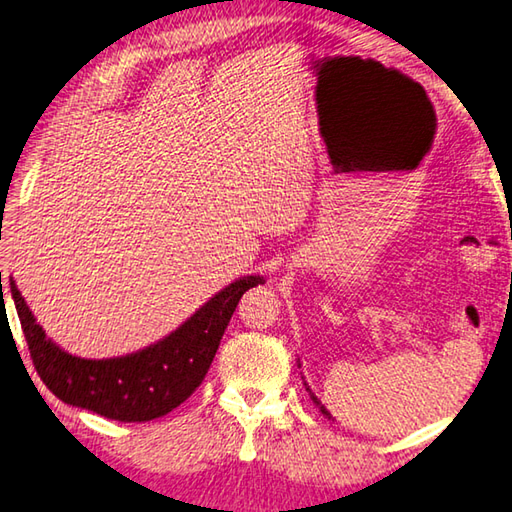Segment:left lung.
<instances>
[{
	"instance_id": "left-lung-1",
	"label": "left lung",
	"mask_w": 512,
	"mask_h": 512,
	"mask_svg": "<svg viewBox=\"0 0 512 512\" xmlns=\"http://www.w3.org/2000/svg\"><path fill=\"white\" fill-rule=\"evenodd\" d=\"M298 365H301V361H298ZM305 390H307V392H310V397H312V401L316 403V406H318V408H321V412L325 414V417H327V419H332V414H330V412H327V410H325V406H323V403H321V401H318V399L314 397V392L310 390V385H307V383H305Z\"/></svg>"
}]
</instances>
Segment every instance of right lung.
I'll list each match as a JSON object with an SVG mask.
<instances>
[{"label":"right lung","instance_id":"right-lung-1","mask_svg":"<svg viewBox=\"0 0 512 512\" xmlns=\"http://www.w3.org/2000/svg\"><path fill=\"white\" fill-rule=\"evenodd\" d=\"M263 283V276L238 278L162 341L127 356L98 361L73 356L48 339L13 278L11 294L33 365L46 388L69 406L113 421L136 423L162 417L196 392L240 296Z\"/></svg>","mask_w":512,"mask_h":512}]
</instances>
